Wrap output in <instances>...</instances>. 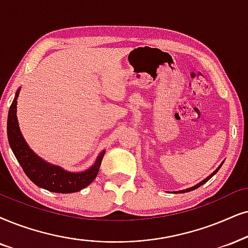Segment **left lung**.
I'll list each match as a JSON object with an SVG mask.
<instances>
[{
    "mask_svg": "<svg viewBox=\"0 0 248 248\" xmlns=\"http://www.w3.org/2000/svg\"><path fill=\"white\" fill-rule=\"evenodd\" d=\"M220 167H221V166H220ZM220 167H218L217 169H216V170L214 171V173H213V174H211V175H209V176H208V177H206V178H205V180H203V181H202V182H200V183H198V184H197V186H192V187H189V189H186V190H182V191H178V192H180V193H184V192H189V191H192V190H194V189H197V187H199L200 186H202V184H205V183H206V182H207V181L209 180V178H211V177L213 176V175H215L216 173H217V170H218V169H220Z\"/></svg>",
    "mask_w": 248,
    "mask_h": 248,
    "instance_id": "obj_1",
    "label": "left lung"
}]
</instances>
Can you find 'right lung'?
Here are the masks:
<instances>
[{
    "instance_id": "add662e5",
    "label": "right lung",
    "mask_w": 248,
    "mask_h": 248,
    "mask_svg": "<svg viewBox=\"0 0 248 248\" xmlns=\"http://www.w3.org/2000/svg\"><path fill=\"white\" fill-rule=\"evenodd\" d=\"M18 93L19 92L16 93L15 99L12 101L10 109H9L7 127L8 140L12 152L27 177L37 186L57 193L78 192L89 186L98 174L105 152L103 151L97 158L95 165L83 173H68L58 166L50 165L43 161L28 147L21 136L17 115H16Z\"/></svg>"
}]
</instances>
